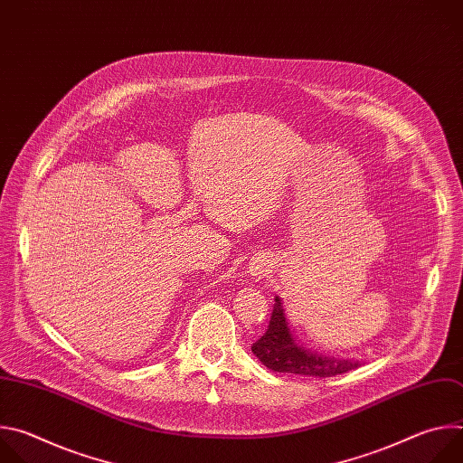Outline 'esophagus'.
Instances as JSON below:
<instances>
[{"instance_id":"obj_1","label":"esophagus","mask_w":463,"mask_h":463,"mask_svg":"<svg viewBox=\"0 0 463 463\" xmlns=\"http://www.w3.org/2000/svg\"><path fill=\"white\" fill-rule=\"evenodd\" d=\"M271 260H269V256H263V254H260V256H256L254 260H252V263H250V271H252V275L256 277V279H263L266 277L269 271H271Z\"/></svg>"}]
</instances>
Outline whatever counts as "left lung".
I'll list each match as a JSON object with an SVG mask.
<instances>
[{
	"label": "left lung",
	"mask_w": 463,
	"mask_h": 463,
	"mask_svg": "<svg viewBox=\"0 0 463 463\" xmlns=\"http://www.w3.org/2000/svg\"><path fill=\"white\" fill-rule=\"evenodd\" d=\"M250 350L261 361V364H266L273 372L306 377H334L361 366L359 361L324 357L298 346L293 339L282 300L279 297L275 298L268 332L250 346Z\"/></svg>",
	"instance_id": "8db88e82"
}]
</instances>
